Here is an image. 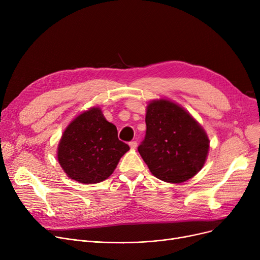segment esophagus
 <instances>
[{"mask_svg": "<svg viewBox=\"0 0 260 260\" xmlns=\"http://www.w3.org/2000/svg\"><path fill=\"white\" fill-rule=\"evenodd\" d=\"M129 146L132 149H136L138 146V143H137V141H132V142H129Z\"/></svg>", "mask_w": 260, "mask_h": 260, "instance_id": "34e87169", "label": "esophagus"}]
</instances>
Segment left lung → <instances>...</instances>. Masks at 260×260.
I'll return each instance as SVG.
<instances>
[{"instance_id": "obj_1", "label": "left lung", "mask_w": 260, "mask_h": 260, "mask_svg": "<svg viewBox=\"0 0 260 260\" xmlns=\"http://www.w3.org/2000/svg\"><path fill=\"white\" fill-rule=\"evenodd\" d=\"M146 135L138 152L156 178L182 183L198 174L207 161L208 134L184 107L169 99L146 106Z\"/></svg>"}]
</instances>
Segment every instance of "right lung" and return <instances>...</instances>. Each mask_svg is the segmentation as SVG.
Masks as SVG:
<instances>
[{"mask_svg": "<svg viewBox=\"0 0 260 260\" xmlns=\"http://www.w3.org/2000/svg\"><path fill=\"white\" fill-rule=\"evenodd\" d=\"M128 149L118 139L116 125L105 119L100 107L93 106L79 114L64 129L57 159L71 179L93 184L107 179Z\"/></svg>", "mask_w": 260, "mask_h": 260, "instance_id": "obj_1", "label": "right lung"}]
</instances>
